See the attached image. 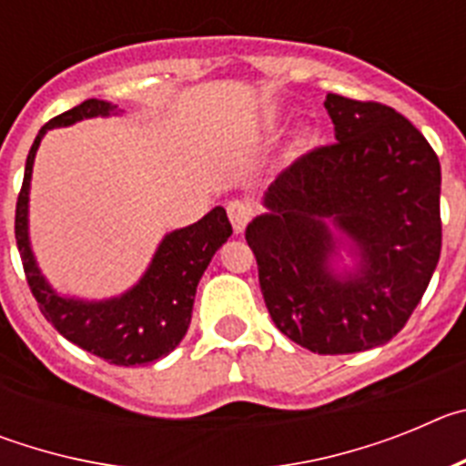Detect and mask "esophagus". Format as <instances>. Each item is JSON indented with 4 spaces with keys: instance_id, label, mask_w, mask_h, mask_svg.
Here are the masks:
<instances>
[{
    "instance_id": "34e87169",
    "label": "esophagus",
    "mask_w": 466,
    "mask_h": 466,
    "mask_svg": "<svg viewBox=\"0 0 466 466\" xmlns=\"http://www.w3.org/2000/svg\"><path fill=\"white\" fill-rule=\"evenodd\" d=\"M226 209H228V219L230 224H233V228H236V233H242L245 226L249 224V219H252V205L242 203V200H230V203L226 205Z\"/></svg>"
}]
</instances>
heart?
Instances as JSON below:
<instances>
[{
    "instance_id": "1",
    "label": "heart",
    "mask_w": 466,
    "mask_h": 466,
    "mask_svg": "<svg viewBox=\"0 0 466 466\" xmlns=\"http://www.w3.org/2000/svg\"><path fill=\"white\" fill-rule=\"evenodd\" d=\"M308 142H310V133H308V130H300L294 139V147H291V149H294V154H299V151L306 149Z\"/></svg>"
}]
</instances>
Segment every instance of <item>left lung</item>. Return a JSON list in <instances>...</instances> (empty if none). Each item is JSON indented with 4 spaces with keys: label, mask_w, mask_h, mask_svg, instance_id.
<instances>
[{
    "label": "left lung",
    "mask_w": 466,
    "mask_h": 466,
    "mask_svg": "<svg viewBox=\"0 0 466 466\" xmlns=\"http://www.w3.org/2000/svg\"><path fill=\"white\" fill-rule=\"evenodd\" d=\"M336 144L296 160L245 230L275 327L317 355L394 339L441 254V166L392 106L329 93Z\"/></svg>",
    "instance_id": "left-lung-1"
}]
</instances>
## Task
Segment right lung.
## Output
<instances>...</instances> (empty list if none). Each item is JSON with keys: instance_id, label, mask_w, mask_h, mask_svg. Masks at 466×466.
Returning a JSON list of instances; mask_svg holds the SVG:
<instances>
[{"instance_id": "1", "label": "right lung", "mask_w": 466, "mask_h": 466, "mask_svg": "<svg viewBox=\"0 0 466 466\" xmlns=\"http://www.w3.org/2000/svg\"><path fill=\"white\" fill-rule=\"evenodd\" d=\"M121 114L123 109H118V105L93 97L41 127L25 163L23 188L15 205V242L27 284L48 322L90 355L116 366H137L170 355L182 343L191 324L198 282L233 228L226 209L219 205L196 224L167 230L137 282L116 296L81 299L63 294L48 282L46 275L41 273L30 240L32 167L41 139L53 127Z\"/></svg>"}]
</instances>
